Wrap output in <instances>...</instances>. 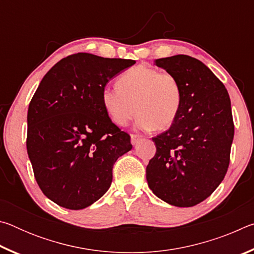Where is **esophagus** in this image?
Here are the masks:
<instances>
[{
  "label": "esophagus",
  "mask_w": 254,
  "mask_h": 254,
  "mask_svg": "<svg viewBox=\"0 0 254 254\" xmlns=\"http://www.w3.org/2000/svg\"><path fill=\"white\" fill-rule=\"evenodd\" d=\"M139 140H140V135H137V134H131V143H132L133 145H135L137 142H139Z\"/></svg>",
  "instance_id": "1"
}]
</instances>
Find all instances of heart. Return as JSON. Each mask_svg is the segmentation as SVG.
<instances>
[{
	"label": "heart",
	"instance_id": "obj_1",
	"mask_svg": "<svg viewBox=\"0 0 254 254\" xmlns=\"http://www.w3.org/2000/svg\"><path fill=\"white\" fill-rule=\"evenodd\" d=\"M119 87H105L102 103L111 121L126 127L136 114L137 126L165 131L176 122L183 104L179 81L169 72L137 65L120 77Z\"/></svg>",
	"mask_w": 254,
	"mask_h": 254
}]
</instances>
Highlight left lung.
Masks as SVG:
<instances>
[{
    "mask_svg": "<svg viewBox=\"0 0 254 254\" xmlns=\"http://www.w3.org/2000/svg\"><path fill=\"white\" fill-rule=\"evenodd\" d=\"M179 81L183 104L176 122L152 137L156 154L147 166L149 188L178 207L212 195L224 179L234 136L224 84L200 60L187 55L154 60Z\"/></svg>",
    "mask_w": 254,
    "mask_h": 254,
    "instance_id": "left-lung-1",
    "label": "left lung"
}]
</instances>
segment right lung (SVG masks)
I'll return each instance as SVG.
<instances>
[{"label":"right lung","mask_w":254,"mask_h":254,"mask_svg":"<svg viewBox=\"0 0 254 254\" xmlns=\"http://www.w3.org/2000/svg\"><path fill=\"white\" fill-rule=\"evenodd\" d=\"M131 59L79 53L47 72L29 104L27 150L42 192L62 207L83 209L110 188L112 169L130 151V135L111 121L102 92Z\"/></svg>","instance_id":"1"}]
</instances>
